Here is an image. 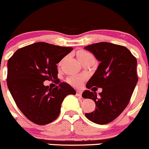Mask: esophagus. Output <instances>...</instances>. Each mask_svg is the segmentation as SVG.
I'll return each mask as SVG.
<instances>
[{"label":"esophagus","mask_w":149,"mask_h":149,"mask_svg":"<svg viewBox=\"0 0 149 149\" xmlns=\"http://www.w3.org/2000/svg\"><path fill=\"white\" fill-rule=\"evenodd\" d=\"M81 94H82V91L81 90H77L76 91V95L78 97H81Z\"/></svg>","instance_id":"1"}]
</instances>
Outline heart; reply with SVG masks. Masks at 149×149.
<instances>
[{"label": "heart", "mask_w": 149, "mask_h": 149, "mask_svg": "<svg viewBox=\"0 0 149 149\" xmlns=\"http://www.w3.org/2000/svg\"><path fill=\"white\" fill-rule=\"evenodd\" d=\"M78 58H79V61L82 63L84 60H86L88 58H94V57L91 53L88 52L81 51L78 53ZM60 64H61V63H60ZM84 79V76H82V75H73V76H70L68 78L67 81L70 84H71L72 86L78 87V86H80L82 84Z\"/></svg>", "instance_id": "obj_1"}]
</instances>
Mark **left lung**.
<instances>
[{
  "label": "left lung",
  "mask_w": 149,
  "mask_h": 149,
  "mask_svg": "<svg viewBox=\"0 0 149 149\" xmlns=\"http://www.w3.org/2000/svg\"><path fill=\"white\" fill-rule=\"evenodd\" d=\"M84 49L100 61L86 88L102 89L99 95L89 90L82 93L84 98L93 100L96 105L95 111L85 116L94 123L105 125L116 119L130 100L138 80L137 60L127 48L111 43H97Z\"/></svg>",
  "instance_id": "left-lung-1"
}]
</instances>
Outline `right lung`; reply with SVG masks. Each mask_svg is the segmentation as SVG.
Here are the masks:
<instances>
[{
	"label": "right lung",
	"mask_w": 149,
	"mask_h": 149,
	"mask_svg": "<svg viewBox=\"0 0 149 149\" xmlns=\"http://www.w3.org/2000/svg\"><path fill=\"white\" fill-rule=\"evenodd\" d=\"M72 49L37 42L19 49L8 60V88L22 113L33 123L52 122L60 114L65 97L76 95L73 87L57 79V64ZM47 80L59 85L53 89L45 86Z\"/></svg>",
	"instance_id": "obj_1"
}]
</instances>
